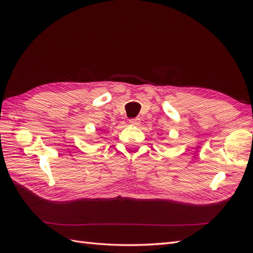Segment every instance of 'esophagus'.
<instances>
[{
    "instance_id": "obj_1",
    "label": "esophagus",
    "mask_w": 253,
    "mask_h": 253,
    "mask_svg": "<svg viewBox=\"0 0 253 253\" xmlns=\"http://www.w3.org/2000/svg\"><path fill=\"white\" fill-rule=\"evenodd\" d=\"M129 124H131L132 126H139L140 125V119L139 118L129 119Z\"/></svg>"
}]
</instances>
